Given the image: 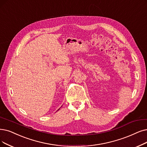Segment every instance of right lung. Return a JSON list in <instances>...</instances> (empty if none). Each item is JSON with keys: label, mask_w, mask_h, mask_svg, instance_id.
Wrapping results in <instances>:
<instances>
[{"label": "right lung", "mask_w": 147, "mask_h": 147, "mask_svg": "<svg viewBox=\"0 0 147 147\" xmlns=\"http://www.w3.org/2000/svg\"><path fill=\"white\" fill-rule=\"evenodd\" d=\"M59 109H58V110H59Z\"/></svg>", "instance_id": "add662e5"}]
</instances>
